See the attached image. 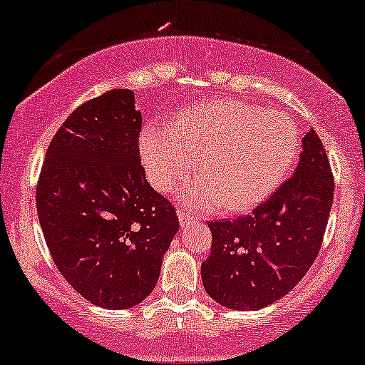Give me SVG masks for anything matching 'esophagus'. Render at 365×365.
I'll return each mask as SVG.
<instances>
[{
    "label": "esophagus",
    "mask_w": 365,
    "mask_h": 365,
    "mask_svg": "<svg viewBox=\"0 0 365 365\" xmlns=\"http://www.w3.org/2000/svg\"><path fill=\"white\" fill-rule=\"evenodd\" d=\"M178 218H179V223H181L182 228L187 227V225L195 222V217H191V215L187 213V211H182V210L178 211Z\"/></svg>",
    "instance_id": "esophagus-1"
}]
</instances>
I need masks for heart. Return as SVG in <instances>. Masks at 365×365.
<instances>
[{
  "label": "heart",
  "mask_w": 365,
  "mask_h": 365,
  "mask_svg": "<svg viewBox=\"0 0 365 365\" xmlns=\"http://www.w3.org/2000/svg\"><path fill=\"white\" fill-rule=\"evenodd\" d=\"M299 150V130L281 111L238 100L187 108L169 128L145 127L140 155L157 190L169 191L196 165L181 200L192 208L249 210L276 190Z\"/></svg>",
  "instance_id": "b5f03b06"
}]
</instances>
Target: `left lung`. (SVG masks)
<instances>
[{"instance_id": "8db88e82", "label": "left lung", "mask_w": 365, "mask_h": 365, "mask_svg": "<svg viewBox=\"0 0 365 365\" xmlns=\"http://www.w3.org/2000/svg\"><path fill=\"white\" fill-rule=\"evenodd\" d=\"M335 181L314 130L287 179L247 217L208 222L210 257L201 264L208 294L230 309H259L287 294L320 252Z\"/></svg>"}]
</instances>
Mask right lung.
I'll return each mask as SVG.
<instances>
[{
	"instance_id": "obj_1",
	"label": "right lung",
	"mask_w": 365,
	"mask_h": 365,
	"mask_svg": "<svg viewBox=\"0 0 365 365\" xmlns=\"http://www.w3.org/2000/svg\"><path fill=\"white\" fill-rule=\"evenodd\" d=\"M133 91L111 89L67 116L47 148L37 213L58 272L93 304L127 309L154 291L179 220L145 179Z\"/></svg>"
}]
</instances>
